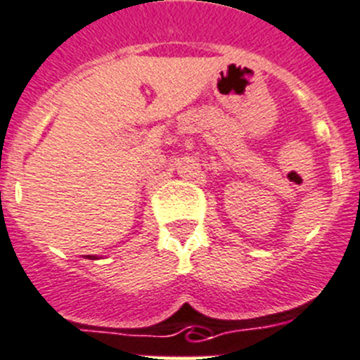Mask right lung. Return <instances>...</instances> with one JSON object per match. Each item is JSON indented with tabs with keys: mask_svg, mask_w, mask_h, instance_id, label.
Wrapping results in <instances>:
<instances>
[{
	"mask_svg": "<svg viewBox=\"0 0 360 360\" xmlns=\"http://www.w3.org/2000/svg\"><path fill=\"white\" fill-rule=\"evenodd\" d=\"M87 259H91V260H96L98 257H96V255H87Z\"/></svg>",
	"mask_w": 360,
	"mask_h": 360,
	"instance_id": "obj_1",
	"label": "right lung"
}]
</instances>
